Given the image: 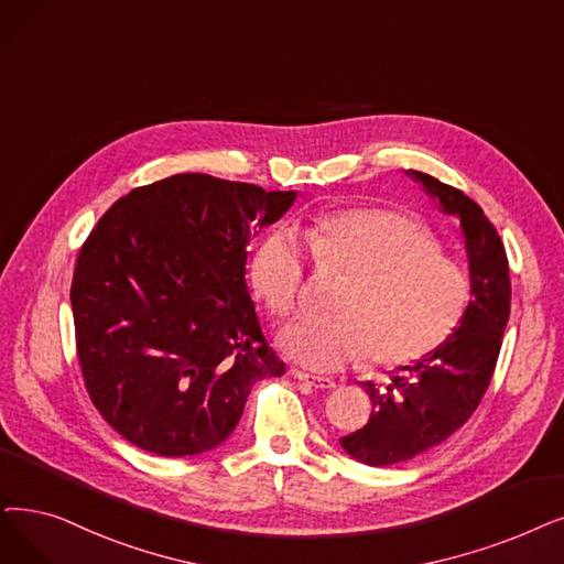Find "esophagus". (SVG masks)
Returning <instances> with one entry per match:
<instances>
[{"mask_svg": "<svg viewBox=\"0 0 564 564\" xmlns=\"http://www.w3.org/2000/svg\"><path fill=\"white\" fill-rule=\"evenodd\" d=\"M292 373V378H297V380H302V382H306V384H311L313 389H334L336 387V382L332 380V378H321V376H311V373H306V371H302V369H292L290 371Z\"/></svg>", "mask_w": 564, "mask_h": 564, "instance_id": "1", "label": "esophagus"}]
</instances>
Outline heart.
Wrapping results in <instances>:
<instances>
[{"instance_id": "1", "label": "heart", "mask_w": 564, "mask_h": 564, "mask_svg": "<svg viewBox=\"0 0 564 564\" xmlns=\"http://www.w3.org/2000/svg\"><path fill=\"white\" fill-rule=\"evenodd\" d=\"M313 264L340 274L334 315H302L279 334L281 350L313 371H338L371 357L401 366L454 334L470 302V279L431 230L401 212L343 209L304 228ZM251 279L267 308L295 313L306 297V251L297 232L272 228L256 247Z\"/></svg>"}]
</instances>
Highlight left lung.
I'll list each match as a JSON object with an SVG mask.
<instances>
[{
  "label": "left lung",
  "instance_id": "obj_1",
  "mask_svg": "<svg viewBox=\"0 0 564 564\" xmlns=\"http://www.w3.org/2000/svg\"><path fill=\"white\" fill-rule=\"evenodd\" d=\"M408 175L460 221L473 300L443 346L401 366L384 389L364 382L373 403L369 424L343 435L340 447L376 468L437 447L470 420L494 378L511 304L507 253L484 209L426 173L408 170Z\"/></svg>",
  "mask_w": 564,
  "mask_h": 564
}]
</instances>
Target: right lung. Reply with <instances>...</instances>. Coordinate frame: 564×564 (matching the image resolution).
<instances>
[{
  "label": "right lung",
  "mask_w": 564,
  "mask_h": 564,
  "mask_svg": "<svg viewBox=\"0 0 564 564\" xmlns=\"http://www.w3.org/2000/svg\"><path fill=\"white\" fill-rule=\"evenodd\" d=\"M297 191L200 173L133 188L94 226L70 283L91 403L131 445L195 456L235 431L251 387L285 364L247 288V249Z\"/></svg>",
  "instance_id": "right-lung-1"
}]
</instances>
